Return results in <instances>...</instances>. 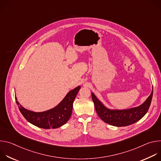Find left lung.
<instances>
[{"label":"left lung","mask_w":161,"mask_h":161,"mask_svg":"<svg viewBox=\"0 0 161 161\" xmlns=\"http://www.w3.org/2000/svg\"><path fill=\"white\" fill-rule=\"evenodd\" d=\"M153 96V90L145 102L138 107L124 110H111L103 104L92 93V98L99 117L106 123L117 127L127 126L143 118L147 113Z\"/></svg>","instance_id":"8db88e82"}]
</instances>
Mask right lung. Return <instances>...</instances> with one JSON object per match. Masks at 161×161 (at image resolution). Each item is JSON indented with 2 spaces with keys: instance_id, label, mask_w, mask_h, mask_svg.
Masks as SVG:
<instances>
[{
  "instance_id": "right-lung-1",
  "label": "right lung",
  "mask_w": 161,
  "mask_h": 161,
  "mask_svg": "<svg viewBox=\"0 0 161 161\" xmlns=\"http://www.w3.org/2000/svg\"><path fill=\"white\" fill-rule=\"evenodd\" d=\"M80 89L79 86L71 90L58 106L44 112L27 110L19 105L16 97L15 99L20 112L28 122L42 129H56L65 124L71 117L73 102Z\"/></svg>"
}]
</instances>
